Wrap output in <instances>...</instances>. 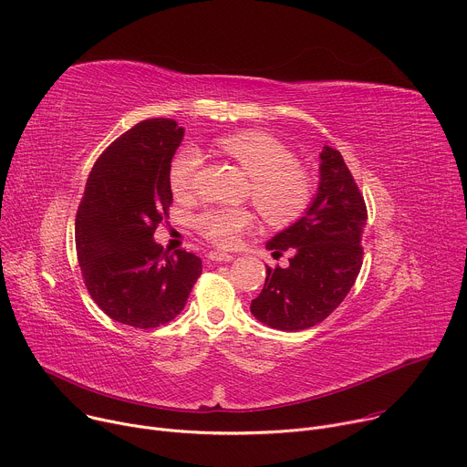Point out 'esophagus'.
Listing matches in <instances>:
<instances>
[{
  "mask_svg": "<svg viewBox=\"0 0 467 467\" xmlns=\"http://www.w3.org/2000/svg\"><path fill=\"white\" fill-rule=\"evenodd\" d=\"M207 258L213 260V262H231L234 256L229 254V253H223V251H211L207 254Z\"/></svg>",
  "mask_w": 467,
  "mask_h": 467,
  "instance_id": "esophagus-1",
  "label": "esophagus"
}]
</instances>
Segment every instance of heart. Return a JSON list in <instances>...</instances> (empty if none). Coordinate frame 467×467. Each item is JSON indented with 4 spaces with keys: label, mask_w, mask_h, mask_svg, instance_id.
<instances>
[{
    "label": "heart",
    "mask_w": 467,
    "mask_h": 467,
    "mask_svg": "<svg viewBox=\"0 0 467 467\" xmlns=\"http://www.w3.org/2000/svg\"><path fill=\"white\" fill-rule=\"evenodd\" d=\"M218 148L231 157L249 177V197L260 216L270 225L296 222L310 205V177L296 166L294 153L279 140L258 130H240L222 137ZM199 153L181 151L170 168V184L177 195L192 190L199 168ZM253 225L245 209H213L195 218V229L220 247H231Z\"/></svg>",
    "instance_id": "1"
}]
</instances>
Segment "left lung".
<instances>
[{
	"instance_id": "obj_1",
	"label": "left lung",
	"mask_w": 467,
	"mask_h": 467,
	"mask_svg": "<svg viewBox=\"0 0 467 467\" xmlns=\"http://www.w3.org/2000/svg\"><path fill=\"white\" fill-rule=\"evenodd\" d=\"M364 197L340 151L323 146L319 184L303 216L265 247L292 253L286 268L265 265V283L251 314L272 328L303 330L321 323L346 299L362 265Z\"/></svg>"
}]
</instances>
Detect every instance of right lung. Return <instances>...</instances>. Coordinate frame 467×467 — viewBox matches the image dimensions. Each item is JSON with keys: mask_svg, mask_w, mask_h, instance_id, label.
<instances>
[{"mask_svg": "<svg viewBox=\"0 0 467 467\" xmlns=\"http://www.w3.org/2000/svg\"><path fill=\"white\" fill-rule=\"evenodd\" d=\"M184 129L144 119L96 161L76 216L81 274L94 303L114 321L155 328L171 321L202 275V258L166 253L153 240L173 202L170 168Z\"/></svg>", "mask_w": 467, "mask_h": 467, "instance_id": "obj_1", "label": "right lung"}]
</instances>
